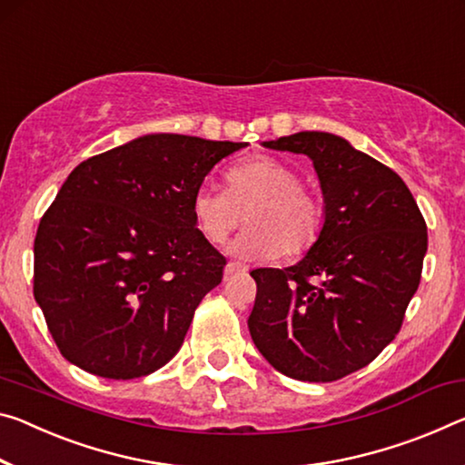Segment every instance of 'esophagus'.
Listing matches in <instances>:
<instances>
[{"label":"esophagus","mask_w":465,"mask_h":465,"mask_svg":"<svg viewBox=\"0 0 465 465\" xmlns=\"http://www.w3.org/2000/svg\"><path fill=\"white\" fill-rule=\"evenodd\" d=\"M246 271H248V267H246V264H242V262H227L225 269H223L225 277H233V275H238V272H246Z\"/></svg>","instance_id":"obj_1"}]
</instances>
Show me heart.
I'll use <instances>...</instances> for the list:
<instances>
[{
    "mask_svg": "<svg viewBox=\"0 0 465 465\" xmlns=\"http://www.w3.org/2000/svg\"><path fill=\"white\" fill-rule=\"evenodd\" d=\"M227 190L203 183L193 196L196 227L211 244L227 240L242 219L248 225L230 244L242 259H283L306 254L325 225L322 201L302 183V173L285 161L256 154L233 165Z\"/></svg>",
    "mask_w": 465,
    "mask_h": 465,
    "instance_id": "obj_1",
    "label": "heart"
}]
</instances>
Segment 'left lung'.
<instances>
[{"label": "left lung", "instance_id": "1", "mask_svg": "<svg viewBox=\"0 0 465 465\" xmlns=\"http://www.w3.org/2000/svg\"><path fill=\"white\" fill-rule=\"evenodd\" d=\"M306 154L319 175L325 225L302 261L254 269L252 341L285 377L331 382L393 341L429 248L422 213L393 169L329 132L267 140Z\"/></svg>", "mask_w": 465, "mask_h": 465}]
</instances>
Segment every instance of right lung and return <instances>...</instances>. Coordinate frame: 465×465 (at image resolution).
Instances as JSON below:
<instances>
[{
  "label": "right lung",
  "mask_w": 465,
  "mask_h": 465,
  "mask_svg": "<svg viewBox=\"0 0 465 465\" xmlns=\"http://www.w3.org/2000/svg\"><path fill=\"white\" fill-rule=\"evenodd\" d=\"M248 143L144 134L80 163L35 238V300L68 362L126 381L165 366L225 259L193 196Z\"/></svg>",
  "instance_id": "add662e5"
}]
</instances>
